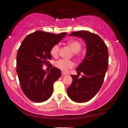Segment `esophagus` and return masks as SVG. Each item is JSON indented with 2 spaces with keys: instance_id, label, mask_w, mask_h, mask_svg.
I'll use <instances>...</instances> for the list:
<instances>
[{
  "instance_id": "34e87169",
  "label": "esophagus",
  "mask_w": 128,
  "mask_h": 128,
  "mask_svg": "<svg viewBox=\"0 0 128 128\" xmlns=\"http://www.w3.org/2000/svg\"><path fill=\"white\" fill-rule=\"evenodd\" d=\"M61 74H62V76H67V75H68L67 73L63 72V71H62V72H61Z\"/></svg>"
}]
</instances>
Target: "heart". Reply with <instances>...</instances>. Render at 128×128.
I'll return each mask as SVG.
<instances>
[{
	"label": "heart",
	"instance_id": "b5f03b06",
	"mask_svg": "<svg viewBox=\"0 0 128 128\" xmlns=\"http://www.w3.org/2000/svg\"><path fill=\"white\" fill-rule=\"evenodd\" d=\"M67 44L70 47L71 50L75 53H77L81 50V44L77 40H72L68 42ZM59 46L58 44L54 45L51 49L50 53L54 57H57L59 52ZM56 67L60 69L61 70L66 71L67 70L70 69L74 66V63L71 60H67L61 59L56 61L55 63Z\"/></svg>",
	"mask_w": 128,
	"mask_h": 128
}]
</instances>
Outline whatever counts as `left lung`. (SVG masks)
Here are the masks:
<instances>
[{"label": "left lung", "instance_id": "1", "mask_svg": "<svg viewBox=\"0 0 128 128\" xmlns=\"http://www.w3.org/2000/svg\"><path fill=\"white\" fill-rule=\"evenodd\" d=\"M70 36L82 38L86 44L84 60L76 68L79 76L71 75L72 82L67 90L69 98L76 102L91 100L101 88L108 67V51L104 42L96 34L88 31L74 32Z\"/></svg>", "mask_w": 128, "mask_h": 128}]
</instances>
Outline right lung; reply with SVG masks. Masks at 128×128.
I'll list each match as a JSON object with an SVG mask.
<instances>
[{
  "label": "right lung",
  "instance_id": "right-lung-1",
  "mask_svg": "<svg viewBox=\"0 0 128 128\" xmlns=\"http://www.w3.org/2000/svg\"><path fill=\"white\" fill-rule=\"evenodd\" d=\"M37 31L27 35L18 48L16 72L20 86L26 96L35 102H42L52 96L53 84L61 76L55 67L49 72L42 69L52 59L50 51L67 34Z\"/></svg>",
  "mask_w": 128,
  "mask_h": 128
}]
</instances>
